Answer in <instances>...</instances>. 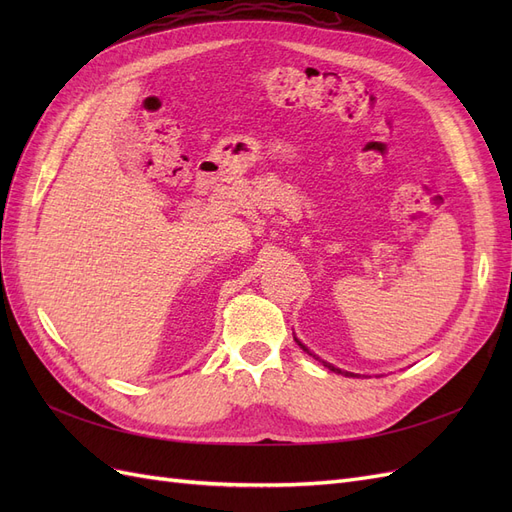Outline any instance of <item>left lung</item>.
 I'll return each instance as SVG.
<instances>
[{"label":"left lung","mask_w":512,"mask_h":512,"mask_svg":"<svg viewBox=\"0 0 512 512\" xmlns=\"http://www.w3.org/2000/svg\"><path fill=\"white\" fill-rule=\"evenodd\" d=\"M299 346H301V348H303V350H305V352H309V350H307V348H305V346H303V344H301V342H299ZM322 363H324V361H322ZM324 365H327V367H329V369H331V371H337V374H342V369H337V367H333V365H331V363H324ZM346 376H352V374H348V371H346Z\"/></svg>","instance_id":"1"}]
</instances>
